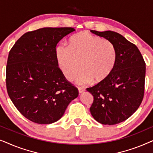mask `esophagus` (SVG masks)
<instances>
[{
	"instance_id": "1",
	"label": "esophagus",
	"mask_w": 153,
	"mask_h": 153,
	"mask_svg": "<svg viewBox=\"0 0 153 153\" xmlns=\"http://www.w3.org/2000/svg\"><path fill=\"white\" fill-rule=\"evenodd\" d=\"M78 90H79V93H82L83 92L85 91V88L82 87H78Z\"/></svg>"
}]
</instances>
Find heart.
I'll use <instances>...</instances> for the list:
<instances>
[{
	"label": "heart",
	"mask_w": 153,
	"mask_h": 153,
	"mask_svg": "<svg viewBox=\"0 0 153 153\" xmlns=\"http://www.w3.org/2000/svg\"><path fill=\"white\" fill-rule=\"evenodd\" d=\"M56 55L68 79H74L81 68L82 71L78 77L80 83H102L111 74L117 61L114 44L86 31L71 37L68 47L58 46Z\"/></svg>",
	"instance_id": "1"
}]
</instances>
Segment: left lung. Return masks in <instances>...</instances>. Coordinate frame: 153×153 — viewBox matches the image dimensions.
<instances>
[{"label": "left lung", "mask_w": 153, "mask_h": 153, "mask_svg": "<svg viewBox=\"0 0 153 153\" xmlns=\"http://www.w3.org/2000/svg\"><path fill=\"white\" fill-rule=\"evenodd\" d=\"M91 31L114 44L117 61L106 80L86 89L93 96L90 111L101 124H118L129 118L141 104L145 90V61L137 46L119 33Z\"/></svg>", "instance_id": "obj_1"}]
</instances>
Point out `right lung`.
<instances>
[{
  "mask_svg": "<svg viewBox=\"0 0 153 153\" xmlns=\"http://www.w3.org/2000/svg\"><path fill=\"white\" fill-rule=\"evenodd\" d=\"M73 28H42L25 33L9 52L6 66L8 95L19 111L37 124L63 116L79 91L58 68L56 45Z\"/></svg>",
  "mask_w": 153,
  "mask_h": 153,
  "instance_id": "1",
  "label": "right lung"
}]
</instances>
